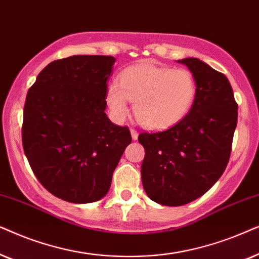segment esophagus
Listing matches in <instances>:
<instances>
[{
  "instance_id": "esophagus-1",
  "label": "esophagus",
  "mask_w": 259,
  "mask_h": 259,
  "mask_svg": "<svg viewBox=\"0 0 259 259\" xmlns=\"http://www.w3.org/2000/svg\"><path fill=\"white\" fill-rule=\"evenodd\" d=\"M130 133H132V137H133V140H134V141H136V140H137V137H139V133H137L135 129H130Z\"/></svg>"
}]
</instances>
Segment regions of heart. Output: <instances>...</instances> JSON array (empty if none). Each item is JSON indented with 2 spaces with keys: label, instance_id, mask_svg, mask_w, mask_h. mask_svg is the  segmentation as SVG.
<instances>
[{
  "label": "heart",
  "instance_id": "heart-1",
  "mask_svg": "<svg viewBox=\"0 0 259 259\" xmlns=\"http://www.w3.org/2000/svg\"><path fill=\"white\" fill-rule=\"evenodd\" d=\"M196 97V81L185 68H171L143 63L126 68L120 74L119 84L111 81L105 92L110 115L117 122L130 111L139 122L149 129L162 130L184 119Z\"/></svg>",
  "mask_w": 259,
  "mask_h": 259
}]
</instances>
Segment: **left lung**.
Returning a JSON list of instances; mask_svg holds the SVG:
<instances>
[{"label":"left lung","mask_w":259,"mask_h":259,"mask_svg":"<svg viewBox=\"0 0 259 259\" xmlns=\"http://www.w3.org/2000/svg\"><path fill=\"white\" fill-rule=\"evenodd\" d=\"M192 72L196 97L187 116L169 129L142 133L141 167L147 195L160 205L182 206L204 195L222 177L232 148L238 105L225 75L198 58L178 60Z\"/></svg>","instance_id":"obj_1"}]
</instances>
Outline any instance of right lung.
Listing matches in <instances>:
<instances>
[{
    "mask_svg": "<svg viewBox=\"0 0 259 259\" xmlns=\"http://www.w3.org/2000/svg\"><path fill=\"white\" fill-rule=\"evenodd\" d=\"M111 55H72L52 61L28 90L23 150L40 184L73 204L104 198L125 148L127 126L105 113Z\"/></svg>",
    "mask_w": 259,
    "mask_h": 259,
    "instance_id": "1",
    "label": "right lung"
}]
</instances>
